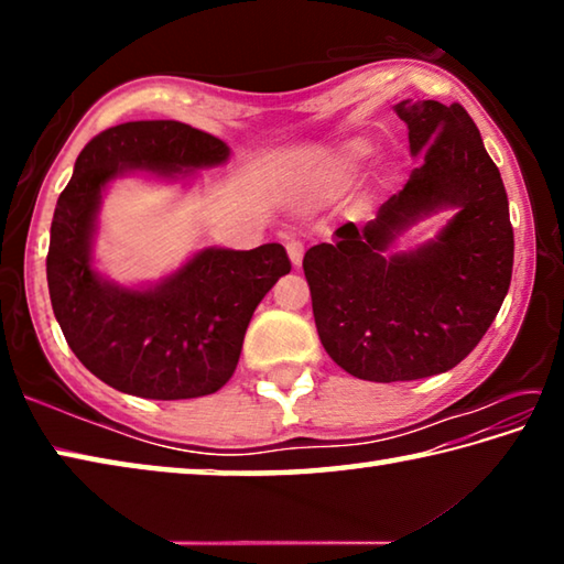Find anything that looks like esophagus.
Returning <instances> with one entry per match:
<instances>
[{"instance_id": "34e87169", "label": "esophagus", "mask_w": 564, "mask_h": 564, "mask_svg": "<svg viewBox=\"0 0 564 564\" xmlns=\"http://www.w3.org/2000/svg\"><path fill=\"white\" fill-rule=\"evenodd\" d=\"M285 251H289V259L293 265H301V261H303V243L301 241H289L285 243Z\"/></svg>"}]
</instances>
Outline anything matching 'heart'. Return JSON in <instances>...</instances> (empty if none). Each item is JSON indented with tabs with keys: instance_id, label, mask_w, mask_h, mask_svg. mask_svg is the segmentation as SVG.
Returning <instances> with one entry per match:
<instances>
[{
	"instance_id": "1",
	"label": "heart",
	"mask_w": 564,
	"mask_h": 564,
	"mask_svg": "<svg viewBox=\"0 0 564 564\" xmlns=\"http://www.w3.org/2000/svg\"><path fill=\"white\" fill-rule=\"evenodd\" d=\"M350 151H352V154H356V156H360V154H366L368 147H366V144H352Z\"/></svg>"
}]
</instances>
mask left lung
<instances>
[{"label": "left lung", "mask_w": 564, "mask_h": 564, "mask_svg": "<svg viewBox=\"0 0 564 564\" xmlns=\"http://www.w3.org/2000/svg\"><path fill=\"white\" fill-rule=\"evenodd\" d=\"M395 111L423 164L373 221L343 224L333 243L303 256L323 348L373 383L455 368L498 316L514 256L508 194L470 113L433 99H405ZM441 207L458 214L435 242L384 253L400 230Z\"/></svg>", "instance_id": "obj_1"}]
</instances>
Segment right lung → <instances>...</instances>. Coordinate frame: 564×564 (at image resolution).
Instances as JSON below:
<instances>
[{
	"label": "right lung",
	"mask_w": 564,
	"mask_h": 564,
	"mask_svg": "<svg viewBox=\"0 0 564 564\" xmlns=\"http://www.w3.org/2000/svg\"><path fill=\"white\" fill-rule=\"evenodd\" d=\"M226 159L221 139L188 123L127 121L82 149L59 194L46 253L54 316L74 356L121 393L184 400L224 388L256 305L291 271L281 243L206 248L147 291L121 289L91 269L101 191L113 176L141 169L176 178Z\"/></svg>",
	"instance_id": "right-lung-1"
}]
</instances>
